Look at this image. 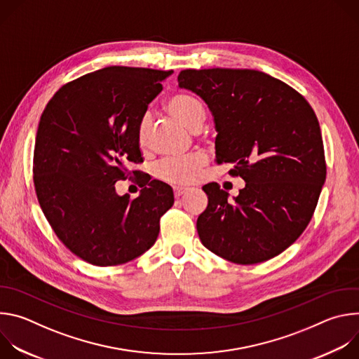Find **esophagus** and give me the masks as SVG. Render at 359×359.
I'll return each instance as SVG.
<instances>
[{
  "mask_svg": "<svg viewBox=\"0 0 359 359\" xmlns=\"http://www.w3.org/2000/svg\"><path fill=\"white\" fill-rule=\"evenodd\" d=\"M187 190H189V187H186V186H175V187H173V193H175L176 197H180V196L184 194Z\"/></svg>",
  "mask_w": 359,
  "mask_h": 359,
  "instance_id": "1",
  "label": "esophagus"
}]
</instances>
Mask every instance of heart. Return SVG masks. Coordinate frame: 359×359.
<instances>
[{
  "mask_svg": "<svg viewBox=\"0 0 359 359\" xmlns=\"http://www.w3.org/2000/svg\"><path fill=\"white\" fill-rule=\"evenodd\" d=\"M166 108L190 129H198L204 121V108L201 102L189 93H175L168 97ZM150 130V116L144 114L137 123L136 139L140 147L146 146ZM208 163V156L203 151H193L182 158H166L156 166V176L168 183L184 184L193 182L203 166Z\"/></svg>",
  "mask_w": 359,
  "mask_h": 359,
  "instance_id": "1",
  "label": "heart"
}]
</instances>
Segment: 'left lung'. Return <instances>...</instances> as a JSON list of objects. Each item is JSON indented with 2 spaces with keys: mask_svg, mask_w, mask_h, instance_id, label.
Here are the masks:
<instances>
[{
  "mask_svg": "<svg viewBox=\"0 0 359 359\" xmlns=\"http://www.w3.org/2000/svg\"><path fill=\"white\" fill-rule=\"evenodd\" d=\"M177 81L213 114L216 162L233 163L229 173L245 182L233 200L217 183L203 186V245L244 266L276 257L309 226L327 176L313 108L283 81L254 69H184Z\"/></svg>",
  "mask_w": 359,
  "mask_h": 359,
  "instance_id": "8db88e82",
  "label": "left lung"
}]
</instances>
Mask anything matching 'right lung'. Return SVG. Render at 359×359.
I'll use <instances>...</instances> for the list:
<instances>
[{"label": "right lung", "instance_id": "right-lung-1", "mask_svg": "<svg viewBox=\"0 0 359 359\" xmlns=\"http://www.w3.org/2000/svg\"><path fill=\"white\" fill-rule=\"evenodd\" d=\"M173 71L108 67L65 83L45 107L34 149L39 206L58 238L83 262L128 263L155 244L173 206L169 184L139 176V197L115 183L142 163L139 119Z\"/></svg>", "mask_w": 359, "mask_h": 359}]
</instances>
